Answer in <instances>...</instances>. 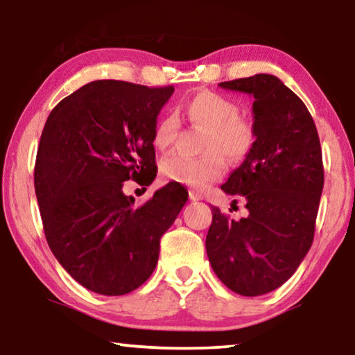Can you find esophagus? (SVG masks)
Here are the masks:
<instances>
[{"mask_svg":"<svg viewBox=\"0 0 355 355\" xmlns=\"http://www.w3.org/2000/svg\"><path fill=\"white\" fill-rule=\"evenodd\" d=\"M189 199L192 200V202H197V200H203V196L200 194L199 191H194V189H191L189 191Z\"/></svg>","mask_w":355,"mask_h":355,"instance_id":"esophagus-1","label":"esophagus"}]
</instances>
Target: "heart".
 <instances>
[{
	"instance_id": "heart-1",
	"label": "heart",
	"mask_w": 355,
	"mask_h": 355,
	"mask_svg": "<svg viewBox=\"0 0 355 355\" xmlns=\"http://www.w3.org/2000/svg\"><path fill=\"white\" fill-rule=\"evenodd\" d=\"M184 116L196 127L207 130L202 158H186L171 155L161 161L159 172L166 182L202 189L218 182L225 172V161L239 164L255 147V128L248 119L239 117V106L224 95L203 91L194 95L183 106ZM178 133V120L166 114L156 122L153 146L166 150Z\"/></svg>"
}]
</instances>
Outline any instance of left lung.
<instances>
[{
    "label": "left lung",
    "instance_id": "8db88e82",
    "mask_svg": "<svg viewBox=\"0 0 355 355\" xmlns=\"http://www.w3.org/2000/svg\"><path fill=\"white\" fill-rule=\"evenodd\" d=\"M254 97L255 147L220 186L245 197L248 216L228 219L213 207L207 254L232 291L261 296L296 272L311 248L324 186L321 144L307 106L277 76L219 83Z\"/></svg>",
    "mask_w": 355,
    "mask_h": 355
}]
</instances>
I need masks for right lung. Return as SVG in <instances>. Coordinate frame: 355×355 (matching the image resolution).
Here are the masks:
<instances>
[{
  "instance_id": "obj_1",
  "label": "right lung",
  "mask_w": 355,
  "mask_h": 355,
  "mask_svg": "<svg viewBox=\"0 0 355 355\" xmlns=\"http://www.w3.org/2000/svg\"><path fill=\"white\" fill-rule=\"evenodd\" d=\"M172 86L116 80L86 84L59 101L42 131L34 167L46 243L78 284L105 296L139 288L188 191L167 183L136 207L127 180L156 177L153 130Z\"/></svg>"
}]
</instances>
